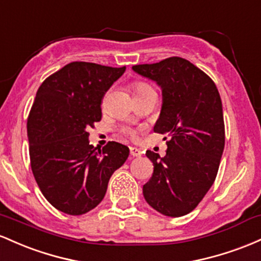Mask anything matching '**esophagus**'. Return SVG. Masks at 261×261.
Segmentation results:
<instances>
[{"label":"esophagus","instance_id":"esophagus-1","mask_svg":"<svg viewBox=\"0 0 261 261\" xmlns=\"http://www.w3.org/2000/svg\"><path fill=\"white\" fill-rule=\"evenodd\" d=\"M129 150H130L132 156H142V154H143V151L140 150V149L136 148V146H130Z\"/></svg>","mask_w":261,"mask_h":261}]
</instances>
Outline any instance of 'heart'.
<instances>
[{"mask_svg":"<svg viewBox=\"0 0 261 261\" xmlns=\"http://www.w3.org/2000/svg\"><path fill=\"white\" fill-rule=\"evenodd\" d=\"M146 87H149L148 85H146V84L138 83V84H136V86H134V91H136V92H138V91H142V90L146 89Z\"/></svg>","mask_w":261,"mask_h":261,"instance_id":"b5f03b06","label":"heart"}]
</instances>
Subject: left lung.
<instances>
[{"instance_id":"obj_1","label":"left lung","mask_w":261,"mask_h":261,"mask_svg":"<svg viewBox=\"0 0 261 261\" xmlns=\"http://www.w3.org/2000/svg\"><path fill=\"white\" fill-rule=\"evenodd\" d=\"M132 69L162 89L154 132L169 137L164 158L146 150L154 172L143 195L162 215L181 217L196 208L217 176L224 149L221 96L212 79L182 58Z\"/></svg>"}]
</instances>
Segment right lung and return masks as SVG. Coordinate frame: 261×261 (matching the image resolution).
<instances>
[{
	"label": "right lung",
	"instance_id": "add662e5",
	"mask_svg": "<svg viewBox=\"0 0 261 261\" xmlns=\"http://www.w3.org/2000/svg\"><path fill=\"white\" fill-rule=\"evenodd\" d=\"M124 71L74 61L38 89L27 122L31 166L44 197L61 212L80 216L95 208L129 155L117 142L93 148L87 132L101 121L103 95Z\"/></svg>",
	"mask_w": 261,
	"mask_h": 261
}]
</instances>
